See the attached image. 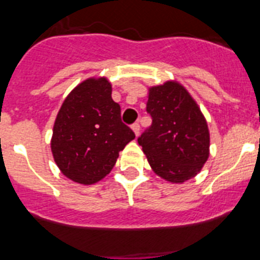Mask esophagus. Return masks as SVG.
Returning <instances> with one entry per match:
<instances>
[{
  "label": "esophagus",
  "mask_w": 260,
  "mask_h": 260,
  "mask_svg": "<svg viewBox=\"0 0 260 260\" xmlns=\"http://www.w3.org/2000/svg\"><path fill=\"white\" fill-rule=\"evenodd\" d=\"M132 128H133V132L135 133V135H139V132H141V125H139V122L133 123Z\"/></svg>",
  "instance_id": "34e87169"
}]
</instances>
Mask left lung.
Here are the masks:
<instances>
[{"label": "left lung", "mask_w": 260, "mask_h": 260, "mask_svg": "<svg viewBox=\"0 0 260 260\" xmlns=\"http://www.w3.org/2000/svg\"><path fill=\"white\" fill-rule=\"evenodd\" d=\"M147 113L152 123L138 138L157 176L182 183L201 172L210 155L207 122L194 99L177 82L151 87Z\"/></svg>", "instance_id": "left-lung-1"}]
</instances>
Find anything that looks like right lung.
I'll use <instances>...</instances> for the list:
<instances>
[{
    "instance_id": "add662e5",
    "label": "right lung",
    "mask_w": 260,
    "mask_h": 260,
    "mask_svg": "<svg viewBox=\"0 0 260 260\" xmlns=\"http://www.w3.org/2000/svg\"><path fill=\"white\" fill-rule=\"evenodd\" d=\"M135 138L121 121L107 78L78 84L62 104L53 126L52 153L59 171L82 185H92L114 167L119 151Z\"/></svg>"
}]
</instances>
